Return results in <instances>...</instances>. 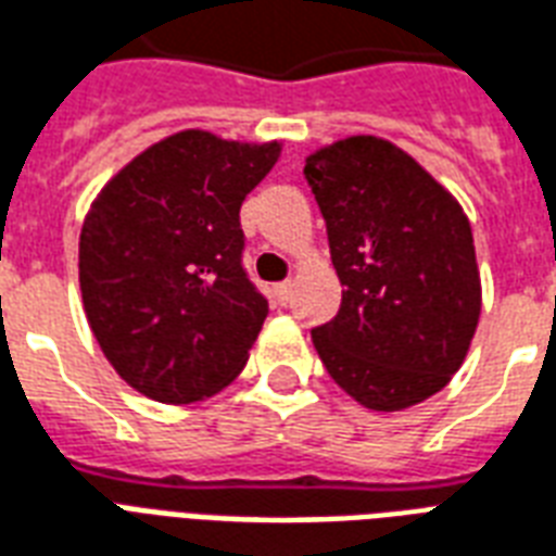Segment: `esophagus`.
I'll return each instance as SVG.
<instances>
[{
  "mask_svg": "<svg viewBox=\"0 0 556 556\" xmlns=\"http://www.w3.org/2000/svg\"><path fill=\"white\" fill-rule=\"evenodd\" d=\"M274 294H277L279 306H286L288 296H291V282H279V286L274 288Z\"/></svg>",
  "mask_w": 556,
  "mask_h": 556,
  "instance_id": "obj_1",
  "label": "esophagus"
}]
</instances>
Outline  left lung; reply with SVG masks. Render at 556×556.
I'll return each instance as SVG.
<instances>
[{"instance_id": "1", "label": "left lung", "mask_w": 556, "mask_h": 556, "mask_svg": "<svg viewBox=\"0 0 556 556\" xmlns=\"http://www.w3.org/2000/svg\"><path fill=\"white\" fill-rule=\"evenodd\" d=\"M341 279L334 320L312 332L341 391L370 410H405L460 370L478 315L472 227L422 165L381 137H346L306 156Z\"/></svg>"}]
</instances>
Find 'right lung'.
<instances>
[{
	"label": "right lung",
	"mask_w": 556,
	"mask_h": 556,
	"mask_svg": "<svg viewBox=\"0 0 556 556\" xmlns=\"http://www.w3.org/2000/svg\"><path fill=\"white\" fill-rule=\"evenodd\" d=\"M282 142L189 127L110 177L78 241L84 312L113 370L165 405L224 391L268 317L241 268L239 210Z\"/></svg>",
	"instance_id": "obj_1"
}]
</instances>
